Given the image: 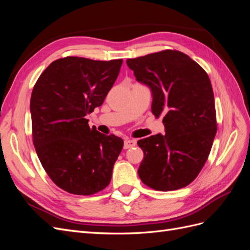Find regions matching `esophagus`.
<instances>
[{"label": "esophagus", "mask_w": 250, "mask_h": 250, "mask_svg": "<svg viewBox=\"0 0 250 250\" xmlns=\"http://www.w3.org/2000/svg\"><path fill=\"white\" fill-rule=\"evenodd\" d=\"M137 145V141L135 140H129L127 139L124 141V149H129Z\"/></svg>", "instance_id": "obj_1"}]
</instances>
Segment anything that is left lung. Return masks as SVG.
Here are the masks:
<instances>
[{
    "label": "left lung",
    "instance_id": "obj_1",
    "mask_svg": "<svg viewBox=\"0 0 250 250\" xmlns=\"http://www.w3.org/2000/svg\"><path fill=\"white\" fill-rule=\"evenodd\" d=\"M139 82L152 93L151 110L164 116L166 133L138 141L144 158L141 180L157 191H174L198 176L217 132L208 75L185 53L165 50L126 60Z\"/></svg>",
    "mask_w": 250,
    "mask_h": 250
}]
</instances>
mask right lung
I'll list each match as a JSON object with an SVG mask.
<instances>
[{
    "label": "right lung",
    "mask_w": 250,
    "mask_h": 250,
    "mask_svg": "<svg viewBox=\"0 0 250 250\" xmlns=\"http://www.w3.org/2000/svg\"><path fill=\"white\" fill-rule=\"evenodd\" d=\"M122 62L59 58L33 87L30 111L37 156L53 183L71 194L93 195L110 183L124 142L89 128L85 117L101 106Z\"/></svg>",
    "instance_id": "1"
}]
</instances>
